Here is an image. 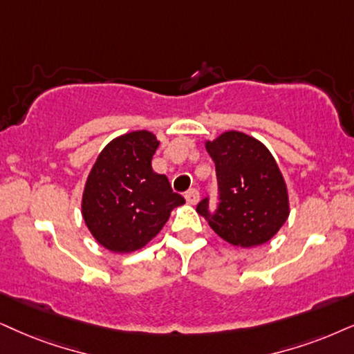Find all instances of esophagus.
<instances>
[{
    "label": "esophagus",
    "mask_w": 354,
    "mask_h": 354,
    "mask_svg": "<svg viewBox=\"0 0 354 354\" xmlns=\"http://www.w3.org/2000/svg\"><path fill=\"white\" fill-rule=\"evenodd\" d=\"M185 199H186V203L191 204V205L198 204V201H199V191L194 189V187H192V189H187V191L185 192Z\"/></svg>",
    "instance_id": "esophagus-1"
}]
</instances>
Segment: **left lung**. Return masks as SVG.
Listing matches in <instances>:
<instances>
[{"label": "left lung", "mask_w": 354, "mask_h": 354, "mask_svg": "<svg viewBox=\"0 0 354 354\" xmlns=\"http://www.w3.org/2000/svg\"><path fill=\"white\" fill-rule=\"evenodd\" d=\"M216 163L218 203L209 210V198L198 204V214L229 243L252 248L266 243L289 217L286 181L271 151L254 137L229 131L205 142Z\"/></svg>", "instance_id": "left-lung-1"}]
</instances>
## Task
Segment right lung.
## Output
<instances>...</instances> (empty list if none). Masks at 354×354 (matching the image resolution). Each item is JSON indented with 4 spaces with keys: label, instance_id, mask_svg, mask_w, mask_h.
Returning <instances> with one entry per match:
<instances>
[{
    "label": "right lung",
    "instance_id": "1",
    "mask_svg": "<svg viewBox=\"0 0 354 354\" xmlns=\"http://www.w3.org/2000/svg\"><path fill=\"white\" fill-rule=\"evenodd\" d=\"M160 142L149 131L124 133L107 144L88 174L83 191L84 223L102 247L131 253L163 229L185 198L165 174L151 168Z\"/></svg>",
    "mask_w": 354,
    "mask_h": 354
}]
</instances>
